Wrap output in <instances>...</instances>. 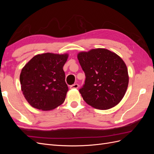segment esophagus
I'll return each instance as SVG.
<instances>
[{
	"instance_id": "34e87169",
	"label": "esophagus",
	"mask_w": 154,
	"mask_h": 154,
	"mask_svg": "<svg viewBox=\"0 0 154 154\" xmlns=\"http://www.w3.org/2000/svg\"><path fill=\"white\" fill-rule=\"evenodd\" d=\"M78 87H79V85H78V83H74V84L70 86V88H72V89H74V88H78Z\"/></svg>"
}]
</instances>
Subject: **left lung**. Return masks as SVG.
Segmentation results:
<instances>
[{"instance_id": "8db88e82", "label": "left lung", "mask_w": 154, "mask_h": 154, "mask_svg": "<svg viewBox=\"0 0 154 154\" xmlns=\"http://www.w3.org/2000/svg\"><path fill=\"white\" fill-rule=\"evenodd\" d=\"M85 74L80 94L86 103L100 110L117 105L123 99L128 85L127 66L122 58L103 48L78 54Z\"/></svg>"}]
</instances>
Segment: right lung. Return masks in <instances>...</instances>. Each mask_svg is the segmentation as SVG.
Segmentation results:
<instances>
[{
    "mask_svg": "<svg viewBox=\"0 0 154 154\" xmlns=\"http://www.w3.org/2000/svg\"><path fill=\"white\" fill-rule=\"evenodd\" d=\"M68 56L50 53L37 54L22 68L21 89L32 107L50 110L63 103L68 87L63 67Z\"/></svg>",
    "mask_w": 154,
    "mask_h": 154,
    "instance_id": "obj_1",
    "label": "right lung"
}]
</instances>
